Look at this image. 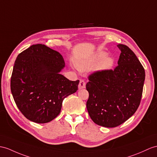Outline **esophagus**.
Segmentation results:
<instances>
[{"mask_svg": "<svg viewBox=\"0 0 157 157\" xmlns=\"http://www.w3.org/2000/svg\"><path fill=\"white\" fill-rule=\"evenodd\" d=\"M86 86V82H85L84 80H80V82L78 84V89H84V88H85Z\"/></svg>", "mask_w": 157, "mask_h": 157, "instance_id": "34e87169", "label": "esophagus"}]
</instances>
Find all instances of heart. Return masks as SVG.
Masks as SVG:
<instances>
[{"mask_svg": "<svg viewBox=\"0 0 157 157\" xmlns=\"http://www.w3.org/2000/svg\"><path fill=\"white\" fill-rule=\"evenodd\" d=\"M107 53L105 51L97 52L91 59L84 60L77 63V67L80 71H85L89 70L98 63L97 68L99 71L110 70L114 64V60L111 56H106Z\"/></svg>", "mask_w": 157, "mask_h": 157, "instance_id": "1", "label": "heart"}]
</instances>
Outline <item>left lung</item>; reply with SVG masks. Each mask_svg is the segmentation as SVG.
Wrapping results in <instances>:
<instances>
[{
	"instance_id": "8db88e82",
	"label": "left lung",
	"mask_w": 157,
	"mask_h": 157,
	"mask_svg": "<svg viewBox=\"0 0 157 157\" xmlns=\"http://www.w3.org/2000/svg\"><path fill=\"white\" fill-rule=\"evenodd\" d=\"M121 51L114 70L97 71L89 76L86 108L94 123L113 128L123 124L136 111L142 97L145 72L127 46Z\"/></svg>"
}]
</instances>
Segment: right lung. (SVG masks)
Wrapping results in <instances>:
<instances>
[{
	"mask_svg": "<svg viewBox=\"0 0 157 157\" xmlns=\"http://www.w3.org/2000/svg\"><path fill=\"white\" fill-rule=\"evenodd\" d=\"M64 66L63 56L44 44H33L18 55L10 89L27 119L36 123L52 121L60 114L64 98L78 90L79 80L69 81L60 74Z\"/></svg>",
	"mask_w": 157,
	"mask_h": 157,
	"instance_id": "1",
	"label": "right lung"
}]
</instances>
